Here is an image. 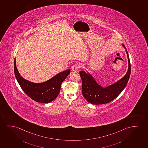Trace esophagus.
Here are the masks:
<instances>
[{
	"instance_id": "34e87169",
	"label": "esophagus",
	"mask_w": 148,
	"mask_h": 148,
	"mask_svg": "<svg viewBox=\"0 0 148 148\" xmlns=\"http://www.w3.org/2000/svg\"><path fill=\"white\" fill-rule=\"evenodd\" d=\"M79 68H80V65H79V64H76L75 65L72 66V71L76 72V71H77V70L79 69Z\"/></svg>"
}]
</instances>
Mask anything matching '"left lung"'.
Returning a JSON list of instances; mask_svg holds the SVG:
<instances>
[{"label": "left lung", "instance_id": "left-lung-1", "mask_svg": "<svg viewBox=\"0 0 148 148\" xmlns=\"http://www.w3.org/2000/svg\"><path fill=\"white\" fill-rule=\"evenodd\" d=\"M123 46L127 53L129 68L125 76L116 82L108 86L102 87L96 82L90 73L83 71L79 72L82 80L83 95L89 103L92 104L109 103L116 98L126 86L131 75V63L126 48L124 45H123Z\"/></svg>", "mask_w": 148, "mask_h": 148}]
</instances>
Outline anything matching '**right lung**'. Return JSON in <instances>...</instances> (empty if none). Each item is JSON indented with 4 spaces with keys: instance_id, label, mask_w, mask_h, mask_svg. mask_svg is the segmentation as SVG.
Masks as SVG:
<instances>
[{
    "instance_id": "1",
    "label": "right lung",
    "mask_w": 148,
    "mask_h": 148,
    "mask_svg": "<svg viewBox=\"0 0 148 148\" xmlns=\"http://www.w3.org/2000/svg\"><path fill=\"white\" fill-rule=\"evenodd\" d=\"M14 72L16 79L25 94L35 101L47 103L57 98L62 82L70 73V70L58 73L46 82L35 83L27 80L21 76L14 61Z\"/></svg>"
}]
</instances>
